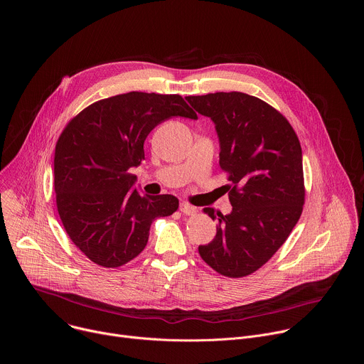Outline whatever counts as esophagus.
<instances>
[{
    "label": "esophagus",
    "instance_id": "1",
    "mask_svg": "<svg viewBox=\"0 0 364 364\" xmlns=\"http://www.w3.org/2000/svg\"><path fill=\"white\" fill-rule=\"evenodd\" d=\"M179 210H181L185 215H195V214H196V208L192 206V205H189V203H186V202L181 203Z\"/></svg>",
    "mask_w": 364,
    "mask_h": 364
}]
</instances>
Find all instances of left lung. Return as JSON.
<instances>
[{
    "label": "left lung",
    "mask_w": 364,
    "mask_h": 364,
    "mask_svg": "<svg viewBox=\"0 0 364 364\" xmlns=\"http://www.w3.org/2000/svg\"><path fill=\"white\" fill-rule=\"evenodd\" d=\"M210 117L220 139L232 211L217 213L214 240L199 247L202 259L227 277L257 272L284 244L304 200L303 156L289 120L273 106L242 92L186 97ZM215 220L214 210H203Z\"/></svg>",
    "instance_id": "1"
}]
</instances>
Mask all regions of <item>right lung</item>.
Masks as SVG:
<instances>
[{"instance_id": "1", "label": "right lung", "mask_w": 364, "mask_h": 364, "mask_svg": "<svg viewBox=\"0 0 364 364\" xmlns=\"http://www.w3.org/2000/svg\"><path fill=\"white\" fill-rule=\"evenodd\" d=\"M198 119L181 95L127 92L97 101L61 132L54 153L55 205L65 232L94 263L119 267L147 245L158 217L173 214L172 195L141 196L130 168L144 159V141L161 122Z\"/></svg>"}]
</instances>
